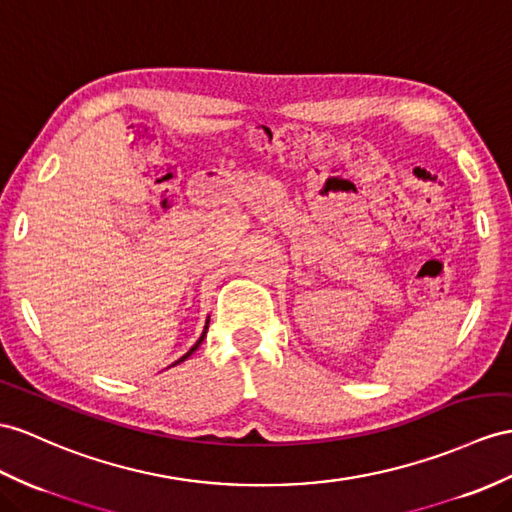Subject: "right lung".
<instances>
[{
    "label": "right lung",
    "instance_id": "add662e5",
    "mask_svg": "<svg viewBox=\"0 0 512 512\" xmlns=\"http://www.w3.org/2000/svg\"><path fill=\"white\" fill-rule=\"evenodd\" d=\"M206 332H208V321H206V326H204V332H202V336H199V339H197V343H195V345L191 347V350H189V352H186V354H184V356H182L180 360H176V363H173V365H178V363H182V360H186V358H189V356H191V354H193V352L197 350V347H199V345H202V341H204V336H206ZM173 365H171V367H173Z\"/></svg>",
    "mask_w": 512,
    "mask_h": 512
}]
</instances>
